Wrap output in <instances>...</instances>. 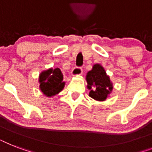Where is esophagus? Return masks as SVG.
<instances>
[{"instance_id":"34e87169","label":"esophagus","mask_w":152,"mask_h":152,"mask_svg":"<svg viewBox=\"0 0 152 152\" xmlns=\"http://www.w3.org/2000/svg\"><path fill=\"white\" fill-rule=\"evenodd\" d=\"M82 73H83V69L82 68H79V67H75L72 71V76H80Z\"/></svg>"}]
</instances>
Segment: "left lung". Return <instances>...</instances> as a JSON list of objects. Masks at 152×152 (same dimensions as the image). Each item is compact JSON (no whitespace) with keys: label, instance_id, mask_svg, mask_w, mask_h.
<instances>
[{"label":"left lung","instance_id":"obj_1","mask_svg":"<svg viewBox=\"0 0 152 152\" xmlns=\"http://www.w3.org/2000/svg\"><path fill=\"white\" fill-rule=\"evenodd\" d=\"M86 80L89 96L97 101H105L113 90V83L110 76L101 64H95L87 73Z\"/></svg>","mask_w":152,"mask_h":152}]
</instances>
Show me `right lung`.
I'll return each mask as SVG.
<instances>
[{"mask_svg":"<svg viewBox=\"0 0 152 152\" xmlns=\"http://www.w3.org/2000/svg\"><path fill=\"white\" fill-rule=\"evenodd\" d=\"M39 83L40 90L46 97L57 95L65 85V82H63V74L59 68H50L42 72L39 74Z\"/></svg>","mask_w":152,"mask_h":152,"instance_id":"add662e5","label":"right lung"}]
</instances>
